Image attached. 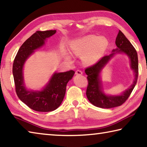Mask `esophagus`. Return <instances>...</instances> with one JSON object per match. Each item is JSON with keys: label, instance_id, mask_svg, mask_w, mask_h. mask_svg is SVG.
Returning <instances> with one entry per match:
<instances>
[{"label": "esophagus", "instance_id": "obj_1", "mask_svg": "<svg viewBox=\"0 0 147 147\" xmlns=\"http://www.w3.org/2000/svg\"><path fill=\"white\" fill-rule=\"evenodd\" d=\"M75 73H76V74H77V75H81V74H83V72L80 70H76Z\"/></svg>", "mask_w": 147, "mask_h": 147}]
</instances>
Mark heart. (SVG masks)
Masks as SVG:
<instances>
[{
  "label": "heart",
  "instance_id": "b5f03b06",
  "mask_svg": "<svg viewBox=\"0 0 147 147\" xmlns=\"http://www.w3.org/2000/svg\"><path fill=\"white\" fill-rule=\"evenodd\" d=\"M108 41L104 38L89 36L74 42L72 51L77 56H83L87 64H93L98 60L105 51Z\"/></svg>",
  "mask_w": 147,
  "mask_h": 147
}]
</instances>
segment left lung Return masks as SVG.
<instances>
[{
  "mask_svg": "<svg viewBox=\"0 0 147 147\" xmlns=\"http://www.w3.org/2000/svg\"><path fill=\"white\" fill-rule=\"evenodd\" d=\"M115 44L117 49L113 50L112 54L103 56L96 63L88 67L85 69L86 73L88 75L87 78L88 81L86 96L92 104L99 108H111L121 106L130 96L138 81L139 73L138 58L135 48L121 30L119 31L116 38ZM117 52H124L129 56L131 61V67L135 72V80L133 85L121 96H107L101 90L99 73L101 68L107 63L113 54Z\"/></svg>",
  "mask_w": 147,
  "mask_h": 147,
  "instance_id": "left-lung-1",
  "label": "left lung"
}]
</instances>
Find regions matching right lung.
<instances>
[{"label":"right lung","mask_w":147,"mask_h":147,"mask_svg":"<svg viewBox=\"0 0 147 147\" xmlns=\"http://www.w3.org/2000/svg\"><path fill=\"white\" fill-rule=\"evenodd\" d=\"M56 32L51 30L35 32L20 47L13 61V75L17 96L27 106L36 111L48 112L58 108L65 94L67 84L74 74L73 70L55 73L41 91H28L24 86L23 67L26 59Z\"/></svg>","instance_id":"add662e5"}]
</instances>
